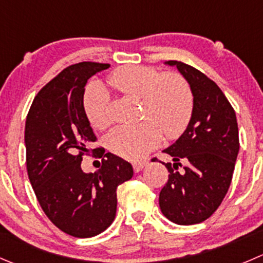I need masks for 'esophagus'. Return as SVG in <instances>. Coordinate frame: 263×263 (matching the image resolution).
Returning a JSON list of instances; mask_svg holds the SVG:
<instances>
[{
    "label": "esophagus",
    "instance_id": "1",
    "mask_svg": "<svg viewBox=\"0 0 263 263\" xmlns=\"http://www.w3.org/2000/svg\"><path fill=\"white\" fill-rule=\"evenodd\" d=\"M147 164V162H134L132 163V167H134L135 172H140L145 165Z\"/></svg>",
    "mask_w": 263,
    "mask_h": 263
}]
</instances>
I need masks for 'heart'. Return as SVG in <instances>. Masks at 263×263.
Masks as SVG:
<instances>
[{
    "label": "heart",
    "instance_id": "1",
    "mask_svg": "<svg viewBox=\"0 0 263 263\" xmlns=\"http://www.w3.org/2000/svg\"><path fill=\"white\" fill-rule=\"evenodd\" d=\"M106 82L124 96L140 99V118L136 124H121L108 135V147L122 158L137 160L162 141L180 136L190 122L194 96L187 81L178 73H163L155 68L126 65L113 70ZM82 108L93 128L110 124L109 95L98 82L88 83Z\"/></svg>",
    "mask_w": 263,
    "mask_h": 263
}]
</instances>
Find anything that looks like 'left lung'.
I'll use <instances>...</instances> for the list:
<instances>
[{"mask_svg":"<svg viewBox=\"0 0 263 263\" xmlns=\"http://www.w3.org/2000/svg\"><path fill=\"white\" fill-rule=\"evenodd\" d=\"M165 64L175 65L189 82L194 109L185 132L164 149L173 163L164 164L170 175L160 190L159 207L172 222L194 225L215 213L230 187L239 153L238 122L235 110L212 80L181 61Z\"/></svg>","mask_w":263,"mask_h":263,"instance_id":"8db88e82","label":"left lung"}]
</instances>
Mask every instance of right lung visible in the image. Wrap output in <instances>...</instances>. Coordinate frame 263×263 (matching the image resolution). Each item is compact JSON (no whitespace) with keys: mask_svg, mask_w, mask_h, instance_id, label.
<instances>
[{"mask_svg":"<svg viewBox=\"0 0 263 263\" xmlns=\"http://www.w3.org/2000/svg\"><path fill=\"white\" fill-rule=\"evenodd\" d=\"M109 67L83 61L65 68L37 93L25 121L28 177L38 203L56 228L74 238L99 235L111 225L117 187L134 176L128 162L104 154L103 147L100 170L86 173L81 168L96 141L82 108L85 86Z\"/></svg>","mask_w":263,"mask_h":263,"instance_id":"obj_1","label":"right lung"}]
</instances>
